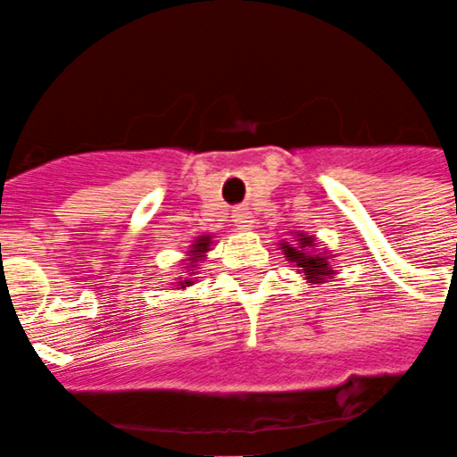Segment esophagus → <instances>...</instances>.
<instances>
[{"label":"esophagus","mask_w":457,"mask_h":457,"mask_svg":"<svg viewBox=\"0 0 457 457\" xmlns=\"http://www.w3.org/2000/svg\"><path fill=\"white\" fill-rule=\"evenodd\" d=\"M232 220L238 229H250L252 228V214L245 210V207H234L232 210Z\"/></svg>","instance_id":"34e87169"}]
</instances>
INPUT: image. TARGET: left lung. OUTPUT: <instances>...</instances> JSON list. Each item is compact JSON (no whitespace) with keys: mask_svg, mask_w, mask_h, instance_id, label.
<instances>
[{"mask_svg":"<svg viewBox=\"0 0 457 457\" xmlns=\"http://www.w3.org/2000/svg\"><path fill=\"white\" fill-rule=\"evenodd\" d=\"M296 241H299V250L292 245L283 243V252H286L287 261L296 263L299 272L305 274L308 283H323L328 277L335 274V270L330 268V256L321 254V252H314V238L305 237V234H296Z\"/></svg>","mask_w":457,"mask_h":457,"instance_id":"8db88e82","label":"left lung"}]
</instances>
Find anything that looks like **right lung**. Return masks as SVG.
Listing matches in <instances>:
<instances>
[{"instance_id":"right-lung-1","label":"right lung","mask_w":457,"mask_h":457,"mask_svg":"<svg viewBox=\"0 0 457 457\" xmlns=\"http://www.w3.org/2000/svg\"><path fill=\"white\" fill-rule=\"evenodd\" d=\"M210 245H212V237H210V234H207V237L198 238V241L192 245V252H189V261H192V263H196V261L201 259V256L205 254L207 250H210ZM192 274H194V272H192ZM179 283H180V286H183V287H185V286H192V281H189V278H185V281H179Z\"/></svg>"}]
</instances>
